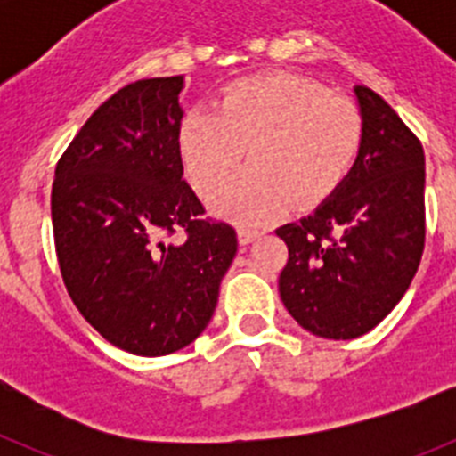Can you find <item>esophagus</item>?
<instances>
[{
	"instance_id": "obj_1",
	"label": "esophagus",
	"mask_w": 456,
	"mask_h": 456,
	"mask_svg": "<svg viewBox=\"0 0 456 456\" xmlns=\"http://www.w3.org/2000/svg\"><path fill=\"white\" fill-rule=\"evenodd\" d=\"M260 235H263V232L256 231V228H247V225H241L240 232H237V237H240V244H251V241L257 240Z\"/></svg>"
}]
</instances>
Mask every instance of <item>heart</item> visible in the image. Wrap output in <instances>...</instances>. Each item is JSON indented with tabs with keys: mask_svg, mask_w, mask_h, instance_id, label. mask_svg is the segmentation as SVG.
Returning <instances> with one entry per match:
<instances>
[{
	"mask_svg": "<svg viewBox=\"0 0 456 456\" xmlns=\"http://www.w3.org/2000/svg\"><path fill=\"white\" fill-rule=\"evenodd\" d=\"M363 139V116L342 95L285 72L228 86L209 109H191L178 146L189 183L209 199L243 159L252 167L215 199L241 224L263 225L294 203L324 200L347 178Z\"/></svg>",
	"mask_w": 456,
	"mask_h": 456,
	"instance_id": "b5f03b06",
	"label": "heart"
}]
</instances>
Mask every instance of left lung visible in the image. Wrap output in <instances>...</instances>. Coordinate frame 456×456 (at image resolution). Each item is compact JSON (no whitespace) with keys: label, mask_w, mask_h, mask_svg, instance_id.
I'll return each mask as SVG.
<instances>
[{"label":"left lung","mask_w":456,"mask_h":456,"mask_svg":"<svg viewBox=\"0 0 456 456\" xmlns=\"http://www.w3.org/2000/svg\"><path fill=\"white\" fill-rule=\"evenodd\" d=\"M363 139L349 175L313 215L276 228L278 292L305 331L352 340L404 297L425 251V151L393 107L356 86Z\"/></svg>","instance_id":"1"}]
</instances>
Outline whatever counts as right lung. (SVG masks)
Returning <instances> with one entry per match:
<instances>
[{
  "label": "right lung",
  "instance_id": "add662e5",
  "mask_svg": "<svg viewBox=\"0 0 456 456\" xmlns=\"http://www.w3.org/2000/svg\"><path fill=\"white\" fill-rule=\"evenodd\" d=\"M183 77L139 79L104 100L56 162L52 228L63 283L116 347L164 356L215 315L237 232L183 180ZM183 230V242L167 239Z\"/></svg>",
  "mask_w": 456,
  "mask_h": 456
}]
</instances>
